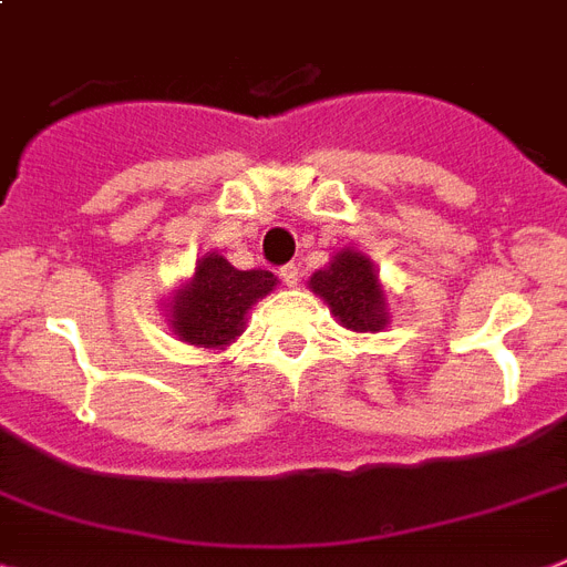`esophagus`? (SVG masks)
<instances>
[{"label": "esophagus", "mask_w": 567, "mask_h": 567, "mask_svg": "<svg viewBox=\"0 0 567 567\" xmlns=\"http://www.w3.org/2000/svg\"><path fill=\"white\" fill-rule=\"evenodd\" d=\"M280 280H284V284H287L289 289L298 287V280H301V272H298V266H295V264L280 266Z\"/></svg>", "instance_id": "esophagus-1"}]
</instances>
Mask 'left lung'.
<instances>
[{
    "label": "left lung",
    "mask_w": 567,
    "mask_h": 567,
    "mask_svg": "<svg viewBox=\"0 0 567 567\" xmlns=\"http://www.w3.org/2000/svg\"><path fill=\"white\" fill-rule=\"evenodd\" d=\"M310 289L324 298L341 327L357 333H379L388 324L385 292L377 278L371 257L344 249L310 278Z\"/></svg>",
    "instance_id": "obj_1"
}]
</instances>
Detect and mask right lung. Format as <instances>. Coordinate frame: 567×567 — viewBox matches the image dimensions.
<instances>
[{
  "mask_svg": "<svg viewBox=\"0 0 567 567\" xmlns=\"http://www.w3.org/2000/svg\"><path fill=\"white\" fill-rule=\"evenodd\" d=\"M272 289V272H266V269L240 272L226 257L208 251L196 260L194 278L173 295V333L196 348L223 350L243 333L251 303Z\"/></svg>",
  "mask_w": 567,
  "mask_h": 567,
  "instance_id": "1",
  "label": "right lung"
}]
</instances>
